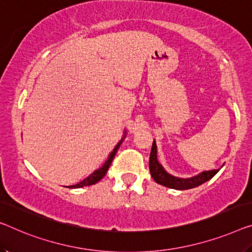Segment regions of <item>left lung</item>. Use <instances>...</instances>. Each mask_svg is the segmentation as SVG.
<instances>
[{
    "label": "left lung",
    "instance_id": "left-lung-1",
    "mask_svg": "<svg viewBox=\"0 0 252 252\" xmlns=\"http://www.w3.org/2000/svg\"><path fill=\"white\" fill-rule=\"evenodd\" d=\"M149 170L153 179L155 180L157 183L176 190H188L196 188L202 185V183H205L206 181H208V180L212 179L213 176L219 172V170L206 171L196 176H193V178L189 179L176 178V176L168 174L167 172L164 170L162 165L158 163V160H157V147L155 140L153 142L152 152H150L149 156Z\"/></svg>",
    "mask_w": 252,
    "mask_h": 252
}]
</instances>
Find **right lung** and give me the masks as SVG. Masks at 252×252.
Here are the masks:
<instances>
[{
  "mask_svg": "<svg viewBox=\"0 0 252 252\" xmlns=\"http://www.w3.org/2000/svg\"><path fill=\"white\" fill-rule=\"evenodd\" d=\"M122 141H123V139L121 141L119 142L118 145L115 146V148L113 149V152L111 153V155L108 156V159L106 160V162L104 163V165L100 168H98V170H96L95 172H94L93 174H90L88 178H86L85 180H82L81 182H79L78 185H74V186H70V187H67V188H82V187H86V186H92V185H95V183H97L98 181H100V180H102L104 176H105V174H106V172H107V170H108V167H110V165H111V163H112V160H113V158H114V156H115V154H116V152H118V149H119V147L120 146H121V144H122Z\"/></svg>",
  "mask_w": 252,
  "mask_h": 252,
  "instance_id": "add662e5",
  "label": "right lung"
}]
</instances>
